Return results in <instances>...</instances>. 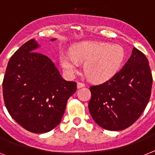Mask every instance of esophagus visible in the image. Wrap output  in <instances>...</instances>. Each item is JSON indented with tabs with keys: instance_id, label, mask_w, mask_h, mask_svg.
I'll use <instances>...</instances> for the list:
<instances>
[{
	"instance_id": "34e87169",
	"label": "esophagus",
	"mask_w": 155,
	"mask_h": 155,
	"mask_svg": "<svg viewBox=\"0 0 155 155\" xmlns=\"http://www.w3.org/2000/svg\"><path fill=\"white\" fill-rule=\"evenodd\" d=\"M85 84H84V83L82 82H78L77 83V87L78 88H80V87H84Z\"/></svg>"
}]
</instances>
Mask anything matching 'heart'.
<instances>
[{"instance_id": "1", "label": "heart", "mask_w": 155, "mask_h": 155, "mask_svg": "<svg viewBox=\"0 0 155 155\" xmlns=\"http://www.w3.org/2000/svg\"><path fill=\"white\" fill-rule=\"evenodd\" d=\"M125 58V51L120 45L103 42H84L78 44L72 53L62 52L59 60L68 75H73L85 63L84 72L90 80L104 82L115 75Z\"/></svg>"}]
</instances>
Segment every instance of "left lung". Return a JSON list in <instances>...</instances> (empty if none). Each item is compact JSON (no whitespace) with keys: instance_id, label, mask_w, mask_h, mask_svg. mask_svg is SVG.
<instances>
[{"instance_id":"1","label":"left lung","mask_w":155,"mask_h":155,"mask_svg":"<svg viewBox=\"0 0 155 155\" xmlns=\"http://www.w3.org/2000/svg\"><path fill=\"white\" fill-rule=\"evenodd\" d=\"M152 77L149 61L134 48L132 55L115 75L103 84L89 87L90 114L104 130H125L144 112L151 94Z\"/></svg>"}]
</instances>
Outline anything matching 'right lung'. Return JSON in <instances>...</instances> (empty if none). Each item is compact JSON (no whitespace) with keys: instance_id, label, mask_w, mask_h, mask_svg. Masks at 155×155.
I'll use <instances>...</instances> for the list:
<instances>
[{"instance_id":"right-lung-1","label":"right lung","mask_w":155,"mask_h":155,"mask_svg":"<svg viewBox=\"0 0 155 155\" xmlns=\"http://www.w3.org/2000/svg\"><path fill=\"white\" fill-rule=\"evenodd\" d=\"M38 47L30 39L13 54L2 87L5 105L13 120L30 132L42 134L60 123L77 85L63 80L51 59L37 52Z\"/></svg>"}]
</instances>
